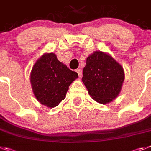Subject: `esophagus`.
Masks as SVG:
<instances>
[{
    "instance_id": "obj_1",
    "label": "esophagus",
    "mask_w": 151,
    "mask_h": 151,
    "mask_svg": "<svg viewBox=\"0 0 151 151\" xmlns=\"http://www.w3.org/2000/svg\"><path fill=\"white\" fill-rule=\"evenodd\" d=\"M76 72H77V73H78V76H79V77L82 76V69H76Z\"/></svg>"
}]
</instances>
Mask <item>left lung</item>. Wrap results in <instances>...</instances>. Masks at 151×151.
Segmentation results:
<instances>
[{"mask_svg": "<svg viewBox=\"0 0 151 151\" xmlns=\"http://www.w3.org/2000/svg\"><path fill=\"white\" fill-rule=\"evenodd\" d=\"M124 79L122 65L111 56L96 51L86 60L82 80L92 99L107 104L118 95Z\"/></svg>", "mask_w": 151, "mask_h": 151, "instance_id": "8db88e82", "label": "left lung"}]
</instances>
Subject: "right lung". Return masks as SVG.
<instances>
[{
    "label": "right lung",
    "instance_id": "1",
    "mask_svg": "<svg viewBox=\"0 0 151 151\" xmlns=\"http://www.w3.org/2000/svg\"><path fill=\"white\" fill-rule=\"evenodd\" d=\"M77 77L76 72L70 70L52 52L44 54L34 64L30 82L37 100L54 108L65 99L69 86Z\"/></svg>",
    "mask_w": 151,
    "mask_h": 151
}]
</instances>
